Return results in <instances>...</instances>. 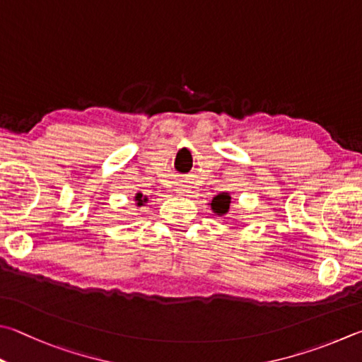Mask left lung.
I'll return each mask as SVG.
<instances>
[{
	"mask_svg": "<svg viewBox=\"0 0 362 362\" xmlns=\"http://www.w3.org/2000/svg\"><path fill=\"white\" fill-rule=\"evenodd\" d=\"M229 202H231V196H229L228 193L218 194V196H215L214 201H212V209H214L215 212L218 214V215H223V214L228 212Z\"/></svg>",
	"mask_w": 362,
	"mask_h": 362,
	"instance_id": "1",
	"label": "left lung"
}]
</instances>
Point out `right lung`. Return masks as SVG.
Wrapping results in <instances>:
<instances>
[{"mask_svg": "<svg viewBox=\"0 0 362 362\" xmlns=\"http://www.w3.org/2000/svg\"><path fill=\"white\" fill-rule=\"evenodd\" d=\"M136 201H137V206H142V204L147 201V198H144V196L139 193V194L136 196Z\"/></svg>", "mask_w": 362, "mask_h": 362, "instance_id": "1", "label": "right lung"}]
</instances>
